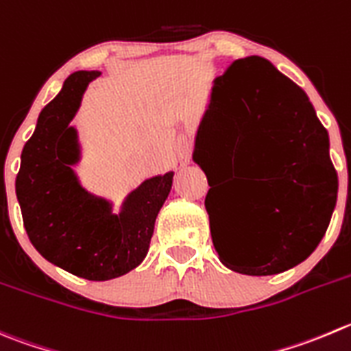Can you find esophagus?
<instances>
[{
	"label": "esophagus",
	"mask_w": 351,
	"mask_h": 351,
	"mask_svg": "<svg viewBox=\"0 0 351 351\" xmlns=\"http://www.w3.org/2000/svg\"><path fill=\"white\" fill-rule=\"evenodd\" d=\"M178 154L182 156L183 159H189L190 158V147H189V145H180Z\"/></svg>",
	"instance_id": "1"
}]
</instances>
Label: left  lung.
Segmentation results:
<instances>
[{"label": "left lung", "mask_w": 351, "mask_h": 351, "mask_svg": "<svg viewBox=\"0 0 351 351\" xmlns=\"http://www.w3.org/2000/svg\"><path fill=\"white\" fill-rule=\"evenodd\" d=\"M204 128L206 142L207 135L219 142L240 175L264 178L233 195L230 234L216 237L210 226L221 262L248 276L304 262L324 237L338 197L328 130L307 94L264 58H241L214 80L197 134L193 159L206 171V152L199 151Z\"/></svg>", "instance_id": "1"}]
</instances>
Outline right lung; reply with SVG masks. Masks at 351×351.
Instances as JSON below:
<instances>
[{"label":"right lung","instance_id":"1","mask_svg":"<svg viewBox=\"0 0 351 351\" xmlns=\"http://www.w3.org/2000/svg\"><path fill=\"white\" fill-rule=\"evenodd\" d=\"M99 75L75 71L64 80L23 145L15 182L23 226L36 250L54 266L90 281L113 280L144 261L173 183V173L145 180L128 195L120 216L78 185L70 168L78 151L70 121L85 87Z\"/></svg>","mask_w":351,"mask_h":351}]
</instances>
